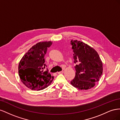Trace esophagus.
I'll list each match as a JSON object with an SVG mask.
<instances>
[{"instance_id": "1", "label": "esophagus", "mask_w": 120, "mask_h": 120, "mask_svg": "<svg viewBox=\"0 0 120 120\" xmlns=\"http://www.w3.org/2000/svg\"><path fill=\"white\" fill-rule=\"evenodd\" d=\"M63 72H64V71H60L57 72V74H63Z\"/></svg>"}]
</instances>
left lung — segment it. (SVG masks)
I'll list each match as a JSON object with an SVG mask.
<instances>
[{
    "label": "left lung",
    "instance_id": "1",
    "mask_svg": "<svg viewBox=\"0 0 120 120\" xmlns=\"http://www.w3.org/2000/svg\"><path fill=\"white\" fill-rule=\"evenodd\" d=\"M73 59L76 64L75 75L71 82L79 90H88L99 82L103 72V64L93 48L80 41H71Z\"/></svg>",
    "mask_w": 120,
    "mask_h": 120
}]
</instances>
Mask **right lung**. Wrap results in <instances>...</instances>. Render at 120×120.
Returning a JSON list of instances; mask_svg holds the SVG:
<instances>
[{
	"label": "right lung",
	"instance_id": "obj_1",
	"mask_svg": "<svg viewBox=\"0 0 120 120\" xmlns=\"http://www.w3.org/2000/svg\"><path fill=\"white\" fill-rule=\"evenodd\" d=\"M52 41L39 42L32 46L21 59L19 73L23 84L32 90H39L48 87L52 82L48 68L45 70V56Z\"/></svg>",
	"mask_w": 120,
	"mask_h": 120
}]
</instances>
